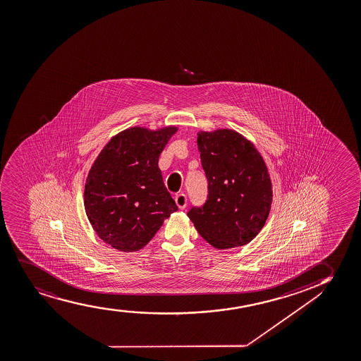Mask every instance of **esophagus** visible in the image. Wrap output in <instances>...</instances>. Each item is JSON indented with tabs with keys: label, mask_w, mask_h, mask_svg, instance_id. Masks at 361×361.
Returning a JSON list of instances; mask_svg holds the SVG:
<instances>
[{
	"label": "esophagus",
	"mask_w": 361,
	"mask_h": 361,
	"mask_svg": "<svg viewBox=\"0 0 361 361\" xmlns=\"http://www.w3.org/2000/svg\"><path fill=\"white\" fill-rule=\"evenodd\" d=\"M175 203L178 207V209H185L187 204V198L183 193H178L175 196Z\"/></svg>",
	"instance_id": "obj_1"
}]
</instances>
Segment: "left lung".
Wrapping results in <instances>:
<instances>
[{
    "label": "left lung",
    "mask_w": 361,
    "mask_h": 361,
    "mask_svg": "<svg viewBox=\"0 0 361 361\" xmlns=\"http://www.w3.org/2000/svg\"><path fill=\"white\" fill-rule=\"evenodd\" d=\"M197 145L209 195L203 207L188 212V218L216 250L250 243L271 209V178L263 157L232 129L200 130Z\"/></svg>",
    "instance_id": "1"
}]
</instances>
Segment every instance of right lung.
<instances>
[{"mask_svg": "<svg viewBox=\"0 0 361 361\" xmlns=\"http://www.w3.org/2000/svg\"><path fill=\"white\" fill-rule=\"evenodd\" d=\"M178 129L128 128L108 141L91 165L85 212L97 236L111 248L125 253L141 250L178 210L158 166Z\"/></svg>", "mask_w": 361, "mask_h": 361, "instance_id": "add662e5", "label": "right lung"}]
</instances>
